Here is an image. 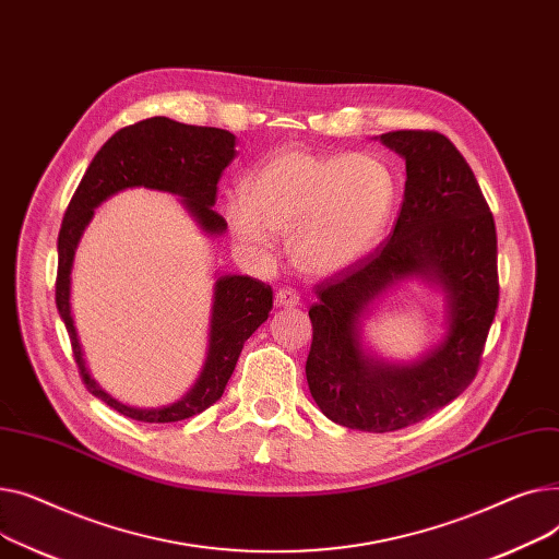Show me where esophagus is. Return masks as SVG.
<instances>
[{
  "mask_svg": "<svg viewBox=\"0 0 559 559\" xmlns=\"http://www.w3.org/2000/svg\"><path fill=\"white\" fill-rule=\"evenodd\" d=\"M275 305L277 307H284V309H290V307H298L300 305V295L295 288L290 286H284L275 293Z\"/></svg>",
  "mask_w": 559,
  "mask_h": 559,
  "instance_id": "1",
  "label": "esophagus"
}]
</instances>
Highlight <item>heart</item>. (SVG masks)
<instances>
[{
	"label": "heart",
	"mask_w": 559,
	"mask_h": 559,
	"mask_svg": "<svg viewBox=\"0 0 559 559\" xmlns=\"http://www.w3.org/2000/svg\"><path fill=\"white\" fill-rule=\"evenodd\" d=\"M395 176L379 157L320 155L300 146L273 153L229 193L225 216L243 246L269 250L290 237V257L307 273L334 275L381 241Z\"/></svg>",
	"instance_id": "heart-1"
}]
</instances>
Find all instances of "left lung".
<instances>
[{"label": "left lung", "mask_w": 559, "mask_h": 559, "mask_svg": "<svg viewBox=\"0 0 559 559\" xmlns=\"http://www.w3.org/2000/svg\"><path fill=\"white\" fill-rule=\"evenodd\" d=\"M381 142L406 159L404 203L385 243L316 284L307 358L311 397L332 421L390 433L433 415L474 381L499 305L497 227L474 171L436 130H392ZM424 276L448 293L450 332L411 367L359 347V318L395 281Z\"/></svg>", "instance_id": "8db88e82"}]
</instances>
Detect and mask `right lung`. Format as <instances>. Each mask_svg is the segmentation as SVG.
<instances>
[{
	"label": "right lung",
	"mask_w": 559,
	"mask_h": 559,
	"mask_svg": "<svg viewBox=\"0 0 559 559\" xmlns=\"http://www.w3.org/2000/svg\"><path fill=\"white\" fill-rule=\"evenodd\" d=\"M237 138L223 128L189 126L169 117H151L126 126L102 146L76 187L64 212L58 235V275L56 307L68 326L79 374L94 397L106 402L117 413L151 424H167L193 417L221 400L227 379L233 377L243 343L266 322L273 309V288L248 275H223L214 284L210 320V347L203 372L187 395L162 408H130L112 400L90 377L70 307L72 264L76 246L83 237L94 210L112 193L128 187L169 191L185 199V207L199 221L203 233H225V218L214 212L216 185L223 169L235 159Z\"/></svg>",
	"instance_id": "1"
}]
</instances>
